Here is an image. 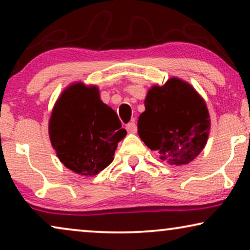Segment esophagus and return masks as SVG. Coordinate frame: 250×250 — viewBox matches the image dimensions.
I'll return each instance as SVG.
<instances>
[{
	"label": "esophagus",
	"mask_w": 250,
	"mask_h": 250,
	"mask_svg": "<svg viewBox=\"0 0 250 250\" xmlns=\"http://www.w3.org/2000/svg\"><path fill=\"white\" fill-rule=\"evenodd\" d=\"M126 129H127L128 133H135L138 131V127H136V124L134 122H131L126 125Z\"/></svg>",
	"instance_id": "34e87169"
}]
</instances>
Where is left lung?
<instances>
[{"label":"left lung","instance_id":"1","mask_svg":"<svg viewBox=\"0 0 250 250\" xmlns=\"http://www.w3.org/2000/svg\"><path fill=\"white\" fill-rule=\"evenodd\" d=\"M138 133L146 146L173 165H186L206 146L210 129L205 101L179 78L153 86L145 100Z\"/></svg>","mask_w":250,"mask_h":250}]
</instances>
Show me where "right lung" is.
Masks as SVG:
<instances>
[{
    "label": "right lung",
    "mask_w": 250,
    "mask_h": 250,
    "mask_svg": "<svg viewBox=\"0 0 250 250\" xmlns=\"http://www.w3.org/2000/svg\"><path fill=\"white\" fill-rule=\"evenodd\" d=\"M49 133L60 162L75 173L92 176L112 162L126 129L115 110L100 100L97 87L77 83L57 101Z\"/></svg>",
    "instance_id": "1"
}]
</instances>
